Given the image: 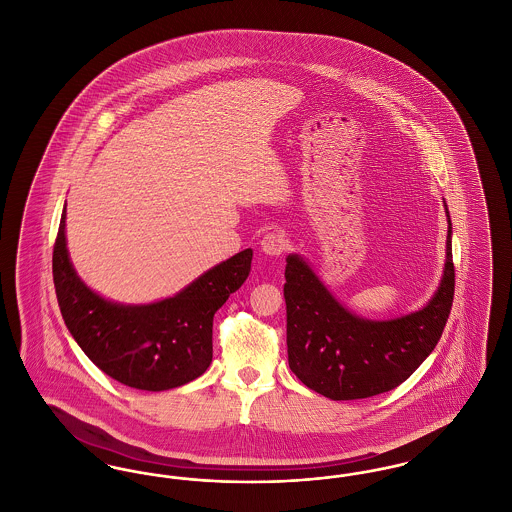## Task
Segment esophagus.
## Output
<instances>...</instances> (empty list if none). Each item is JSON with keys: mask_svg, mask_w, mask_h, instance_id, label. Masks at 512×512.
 <instances>
[{"mask_svg": "<svg viewBox=\"0 0 512 512\" xmlns=\"http://www.w3.org/2000/svg\"><path fill=\"white\" fill-rule=\"evenodd\" d=\"M261 249L267 253V255H282L286 249H288V238L282 230H272L267 232L261 240Z\"/></svg>", "mask_w": 512, "mask_h": 512, "instance_id": "34e87169", "label": "esophagus"}]
</instances>
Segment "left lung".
<instances>
[{"label": "left lung", "mask_w": 512, "mask_h": 512, "mask_svg": "<svg viewBox=\"0 0 512 512\" xmlns=\"http://www.w3.org/2000/svg\"><path fill=\"white\" fill-rule=\"evenodd\" d=\"M286 263L288 363L307 388L334 401L372 397L403 384L438 345L455 295L451 220L438 292L407 317L384 322L355 317L303 259L290 255Z\"/></svg>", "instance_id": "obj_1"}]
</instances>
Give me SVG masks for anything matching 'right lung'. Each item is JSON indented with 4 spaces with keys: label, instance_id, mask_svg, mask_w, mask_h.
<instances>
[{
    "label": "right lung",
    "instance_id": "obj_1",
    "mask_svg": "<svg viewBox=\"0 0 512 512\" xmlns=\"http://www.w3.org/2000/svg\"><path fill=\"white\" fill-rule=\"evenodd\" d=\"M244 249L186 290L151 305L105 301L69 261L65 211L53 245V284L63 320L88 359L128 388L163 391L199 378L213 361V317L251 270Z\"/></svg>",
    "mask_w": 512,
    "mask_h": 512
}]
</instances>
